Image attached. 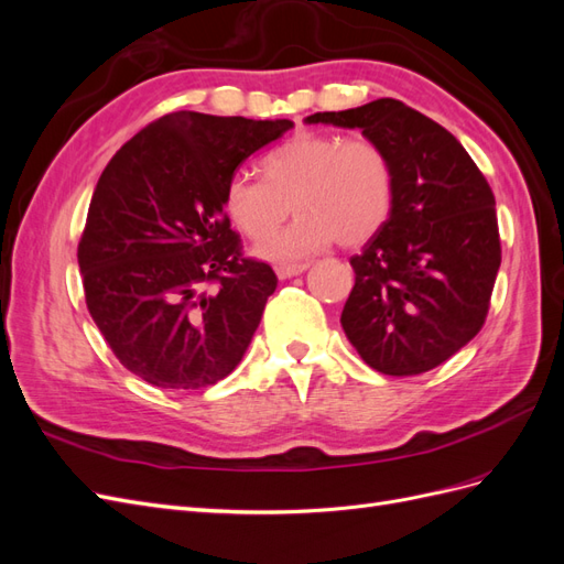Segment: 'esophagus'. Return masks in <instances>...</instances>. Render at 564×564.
<instances>
[{
	"mask_svg": "<svg viewBox=\"0 0 564 564\" xmlns=\"http://www.w3.org/2000/svg\"><path fill=\"white\" fill-rule=\"evenodd\" d=\"M305 270H308V263H301V265H278V268H275L280 280L296 278V275H301V272H305Z\"/></svg>",
	"mask_w": 564,
	"mask_h": 564,
	"instance_id": "1",
	"label": "esophagus"
}]
</instances>
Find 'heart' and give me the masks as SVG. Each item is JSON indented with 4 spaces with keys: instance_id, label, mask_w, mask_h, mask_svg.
<instances>
[{
    "instance_id": "1",
    "label": "heart",
    "mask_w": 564,
    "mask_h": 564,
    "mask_svg": "<svg viewBox=\"0 0 564 564\" xmlns=\"http://www.w3.org/2000/svg\"><path fill=\"white\" fill-rule=\"evenodd\" d=\"M263 181L235 174L224 209L247 240L261 245L280 230L289 212L296 220L259 249L268 261L296 263L338 240L369 242L392 212L395 169L369 139L301 131L261 160Z\"/></svg>"
}]
</instances>
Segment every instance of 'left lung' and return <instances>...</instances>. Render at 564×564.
I'll return each instance as SVG.
<instances>
[{"mask_svg":"<svg viewBox=\"0 0 564 564\" xmlns=\"http://www.w3.org/2000/svg\"><path fill=\"white\" fill-rule=\"evenodd\" d=\"M305 122L360 129L395 169L386 226L350 259L355 286L340 327L352 348L388 377L449 360L482 329L501 265L487 178L445 127L395 98Z\"/></svg>","mask_w":564,"mask_h":564,"instance_id":"1","label":"left lung"}]
</instances>
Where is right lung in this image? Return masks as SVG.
Segmentation results:
<instances>
[{
	"label": "right lung",
	"mask_w": 564,
	"mask_h": 564,
	"mask_svg": "<svg viewBox=\"0 0 564 564\" xmlns=\"http://www.w3.org/2000/svg\"><path fill=\"white\" fill-rule=\"evenodd\" d=\"M292 127L178 110L100 174L77 261L96 327L135 377L195 390L240 365L278 278L242 256L224 195L237 166Z\"/></svg>",
	"instance_id": "obj_1"
}]
</instances>
